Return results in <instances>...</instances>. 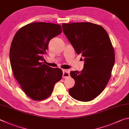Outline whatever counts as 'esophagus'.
Wrapping results in <instances>:
<instances>
[{
    "label": "esophagus",
    "mask_w": 129,
    "mask_h": 129,
    "mask_svg": "<svg viewBox=\"0 0 129 129\" xmlns=\"http://www.w3.org/2000/svg\"><path fill=\"white\" fill-rule=\"evenodd\" d=\"M70 76L69 74V71L67 69H63L62 70V77L64 78H67L69 77Z\"/></svg>",
    "instance_id": "34e87169"
}]
</instances>
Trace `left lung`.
Listing matches in <instances>:
<instances>
[{"instance_id":"left-lung-1","label":"left lung","mask_w":129,"mask_h":129,"mask_svg":"<svg viewBox=\"0 0 129 129\" xmlns=\"http://www.w3.org/2000/svg\"><path fill=\"white\" fill-rule=\"evenodd\" d=\"M62 27L76 52L81 54L85 61L81 71L71 72L75 84L69 93L78 101H90L102 92L110 78L115 62L112 42L105 29L95 24L63 23Z\"/></svg>"}]
</instances>
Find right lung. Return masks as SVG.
Listing matches in <instances>:
<instances>
[{
  "instance_id": "add662e5",
  "label": "right lung",
  "mask_w": 129,
  "mask_h": 129,
  "mask_svg": "<svg viewBox=\"0 0 129 129\" xmlns=\"http://www.w3.org/2000/svg\"><path fill=\"white\" fill-rule=\"evenodd\" d=\"M61 32L60 24L35 22L19 29L12 40L10 59L14 77L25 94L35 101L49 97L62 78L61 69L40 62L49 41Z\"/></svg>"
}]
</instances>
